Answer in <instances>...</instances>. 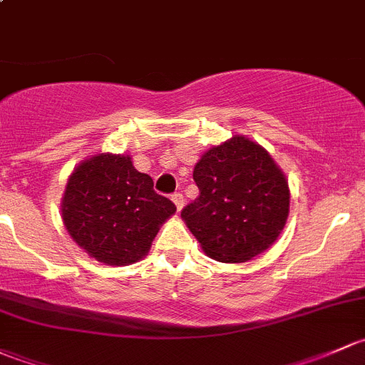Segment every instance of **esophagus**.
Returning <instances> with one entry per match:
<instances>
[{
    "mask_svg": "<svg viewBox=\"0 0 365 365\" xmlns=\"http://www.w3.org/2000/svg\"><path fill=\"white\" fill-rule=\"evenodd\" d=\"M172 202L175 204V207H178V210H181L184 207V197L182 193H174L172 195Z\"/></svg>",
    "mask_w": 365,
    "mask_h": 365,
    "instance_id": "1",
    "label": "esophagus"
}]
</instances>
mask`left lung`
I'll use <instances>...</instances> for the list:
<instances>
[{
	"mask_svg": "<svg viewBox=\"0 0 365 365\" xmlns=\"http://www.w3.org/2000/svg\"><path fill=\"white\" fill-rule=\"evenodd\" d=\"M200 195L181 210L205 255L240 264L264 253L283 230L290 190L262 145L242 135L210 148L193 170Z\"/></svg>",
	"mask_w": 365,
	"mask_h": 365,
	"instance_id": "obj_1",
	"label": "left lung"
}]
</instances>
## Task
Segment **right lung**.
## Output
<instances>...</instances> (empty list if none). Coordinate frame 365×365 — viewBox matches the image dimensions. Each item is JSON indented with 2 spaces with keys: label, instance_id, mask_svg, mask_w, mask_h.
<instances>
[{
  "label": "right lung",
  "instance_id": "1",
  "mask_svg": "<svg viewBox=\"0 0 365 365\" xmlns=\"http://www.w3.org/2000/svg\"><path fill=\"white\" fill-rule=\"evenodd\" d=\"M155 182L130 156L98 155L78 165L63 197V221L71 239L108 265L138 262L160 225L175 212L174 202L153 190Z\"/></svg>",
  "mask_w": 365,
  "mask_h": 365
}]
</instances>
